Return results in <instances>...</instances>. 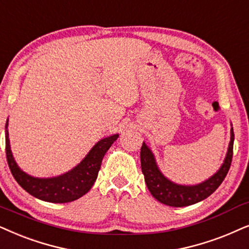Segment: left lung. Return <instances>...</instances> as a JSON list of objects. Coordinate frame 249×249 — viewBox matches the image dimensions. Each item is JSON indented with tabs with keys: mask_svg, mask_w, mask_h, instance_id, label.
<instances>
[{
	"mask_svg": "<svg viewBox=\"0 0 249 249\" xmlns=\"http://www.w3.org/2000/svg\"><path fill=\"white\" fill-rule=\"evenodd\" d=\"M233 128H231V141L229 144L228 154L224 163L222 164V167L214 176H212L206 182L195 186L177 185V184L168 180L159 172L153 154L151 153L145 143H143V146L141 148V163L142 172H143L148 191L158 201L164 203V205L173 206V207H185V206L193 205V203L208 198L221 185L230 169L232 156H233Z\"/></svg>",
	"mask_w": 249,
	"mask_h": 249,
	"instance_id": "1",
	"label": "left lung"
}]
</instances>
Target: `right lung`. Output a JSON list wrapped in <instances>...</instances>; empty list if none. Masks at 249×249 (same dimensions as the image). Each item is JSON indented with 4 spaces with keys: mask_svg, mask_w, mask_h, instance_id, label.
Returning <instances> with one entry per match:
<instances>
[{
    "mask_svg": "<svg viewBox=\"0 0 249 249\" xmlns=\"http://www.w3.org/2000/svg\"><path fill=\"white\" fill-rule=\"evenodd\" d=\"M8 125V122H6ZM8 130L5 134V154L9 168L19 185L35 198L48 202L65 203L81 198L91 189L102 166V160L111 145L117 141L119 135H113L99 141L88 153L80 164L53 178H35L20 170L14 160L10 143H9Z\"/></svg>",
    "mask_w": 249,
    "mask_h": 249,
    "instance_id": "right-lung-1",
    "label": "right lung"
}]
</instances>
